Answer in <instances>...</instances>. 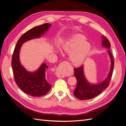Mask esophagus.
<instances>
[{"instance_id": "obj_1", "label": "esophagus", "mask_w": 126, "mask_h": 126, "mask_svg": "<svg viewBox=\"0 0 126 126\" xmlns=\"http://www.w3.org/2000/svg\"><path fill=\"white\" fill-rule=\"evenodd\" d=\"M68 62H63L60 63L58 67L56 70V75L58 77L64 78L65 76V73H64V69H65V66L67 64Z\"/></svg>"}]
</instances>
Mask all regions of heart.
<instances>
[{
    "label": "heart",
    "mask_w": 126,
    "mask_h": 126,
    "mask_svg": "<svg viewBox=\"0 0 126 126\" xmlns=\"http://www.w3.org/2000/svg\"><path fill=\"white\" fill-rule=\"evenodd\" d=\"M86 41V38L81 35H77L72 38L66 46L64 49L68 51L77 49L71 55V62L75 64L82 63L90 50V45Z\"/></svg>",
    "instance_id": "obj_1"
}]
</instances>
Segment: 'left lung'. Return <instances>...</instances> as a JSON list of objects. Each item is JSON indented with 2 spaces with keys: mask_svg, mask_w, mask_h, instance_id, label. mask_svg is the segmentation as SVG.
I'll return each instance as SVG.
<instances>
[{
  "mask_svg": "<svg viewBox=\"0 0 126 126\" xmlns=\"http://www.w3.org/2000/svg\"><path fill=\"white\" fill-rule=\"evenodd\" d=\"M102 44L104 47L108 49V52L111 59V69L109 75L105 80L100 84L91 85L88 82L85 77L83 71V66L74 68V75L77 79V86L74 94L75 96L79 99H90L96 97L109 85L114 67V60L111 52L110 50V43L109 40L104 35H102Z\"/></svg>",
  "mask_w": 126,
  "mask_h": 126,
  "instance_id": "8db88e82",
  "label": "left lung"
}]
</instances>
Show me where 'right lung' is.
<instances>
[{
  "label": "right lung",
  "mask_w": 126,
  "mask_h": 126,
  "mask_svg": "<svg viewBox=\"0 0 126 126\" xmlns=\"http://www.w3.org/2000/svg\"><path fill=\"white\" fill-rule=\"evenodd\" d=\"M50 26L46 23L36 26L24 33L18 40L12 56L11 66L15 82L23 92L33 97L44 96L51 89V85L49 83L45 75L48 66L43 63L36 72L31 73L27 71L20 63L19 50L22 44L30 39L40 37Z\"/></svg>",
  "instance_id": "right-lung-1"
}]
</instances>
